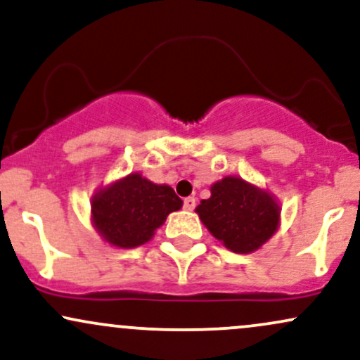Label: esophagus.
<instances>
[{
    "mask_svg": "<svg viewBox=\"0 0 360 360\" xmlns=\"http://www.w3.org/2000/svg\"><path fill=\"white\" fill-rule=\"evenodd\" d=\"M184 207H185V209H187V210H193V209H195V197H187V198H185Z\"/></svg>",
    "mask_w": 360,
    "mask_h": 360,
    "instance_id": "1",
    "label": "esophagus"
}]
</instances>
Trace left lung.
<instances>
[{
  "label": "left lung",
  "instance_id": "left-lung-1",
  "mask_svg": "<svg viewBox=\"0 0 360 360\" xmlns=\"http://www.w3.org/2000/svg\"><path fill=\"white\" fill-rule=\"evenodd\" d=\"M195 212L210 234L238 255L261 249L281 222V207L268 188L232 175L210 185V197Z\"/></svg>",
  "mask_w": 360,
  "mask_h": 360
}]
</instances>
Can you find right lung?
<instances>
[{
    "label": "right lung",
    "instance_id": "obj_1",
    "mask_svg": "<svg viewBox=\"0 0 360 360\" xmlns=\"http://www.w3.org/2000/svg\"><path fill=\"white\" fill-rule=\"evenodd\" d=\"M184 202L167 184H155L134 172L101 185L91 197V222L104 243L133 249L153 239L168 214Z\"/></svg>",
    "mask_w": 360,
    "mask_h": 360
}]
</instances>
